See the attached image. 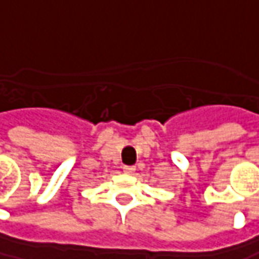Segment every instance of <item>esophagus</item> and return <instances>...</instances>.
Masks as SVG:
<instances>
[{
    "mask_svg": "<svg viewBox=\"0 0 259 259\" xmlns=\"http://www.w3.org/2000/svg\"><path fill=\"white\" fill-rule=\"evenodd\" d=\"M135 171H136V168H135V166H127V165H126V166H123V172H124V174L133 175L135 174Z\"/></svg>",
    "mask_w": 259,
    "mask_h": 259,
    "instance_id": "1",
    "label": "esophagus"
}]
</instances>
